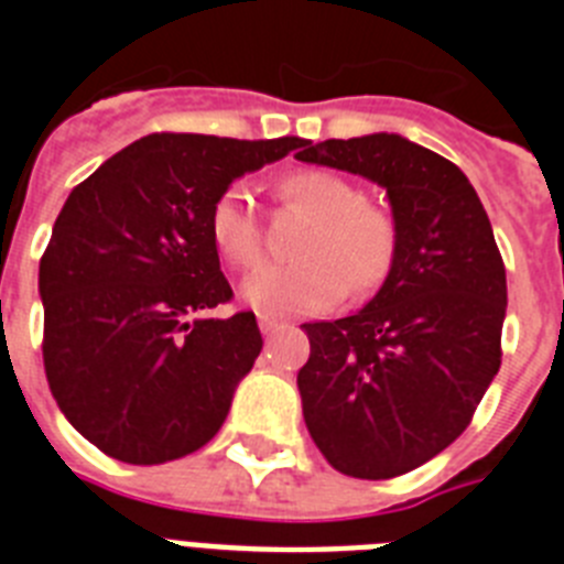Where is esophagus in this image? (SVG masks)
<instances>
[{"mask_svg": "<svg viewBox=\"0 0 564 564\" xmlns=\"http://www.w3.org/2000/svg\"><path fill=\"white\" fill-rule=\"evenodd\" d=\"M258 326H261L263 335H275L278 329H283V321H278V317L261 315V317H258Z\"/></svg>", "mask_w": 564, "mask_h": 564, "instance_id": "obj_1", "label": "esophagus"}]
</instances>
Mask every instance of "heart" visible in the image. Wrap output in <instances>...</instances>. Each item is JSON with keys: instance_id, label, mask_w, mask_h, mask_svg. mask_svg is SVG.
I'll return each mask as SVG.
<instances>
[{"instance_id": "1", "label": "heart", "mask_w": 564, "mask_h": 564, "mask_svg": "<svg viewBox=\"0 0 564 564\" xmlns=\"http://www.w3.org/2000/svg\"><path fill=\"white\" fill-rule=\"evenodd\" d=\"M281 193L315 215L303 235V261L267 267L247 278L241 297L269 317L317 315L332 310L346 292L375 289L389 272L398 247V229L386 209L357 200L351 181L332 170L310 166L281 178ZM215 252L235 269L261 263V229L241 187H227L213 200L207 218Z\"/></svg>"}]
</instances>
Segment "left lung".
<instances>
[{"mask_svg":"<svg viewBox=\"0 0 564 564\" xmlns=\"http://www.w3.org/2000/svg\"><path fill=\"white\" fill-rule=\"evenodd\" d=\"M297 161L386 189L394 261L364 310L303 323V420L332 468L391 479L429 463L471 423L499 371L506 267L471 181L398 133L303 139Z\"/></svg>","mask_w":564,"mask_h":564,"instance_id":"8db88e82","label":"left lung"}]
</instances>
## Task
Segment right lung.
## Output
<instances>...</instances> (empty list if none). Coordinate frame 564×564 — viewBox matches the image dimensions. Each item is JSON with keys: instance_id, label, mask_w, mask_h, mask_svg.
Returning a JSON list of instances; mask_svg holds the SVG:
<instances>
[{"instance_id": "1", "label": "right lung", "mask_w": 564, "mask_h": 564, "mask_svg": "<svg viewBox=\"0 0 564 564\" xmlns=\"http://www.w3.org/2000/svg\"><path fill=\"white\" fill-rule=\"evenodd\" d=\"M301 144L153 133L67 195L39 263L45 375L62 414L107 457L170 463L224 425L263 340L252 312L204 317L232 297L209 207Z\"/></svg>"}]
</instances>
